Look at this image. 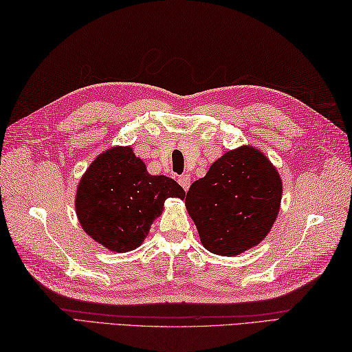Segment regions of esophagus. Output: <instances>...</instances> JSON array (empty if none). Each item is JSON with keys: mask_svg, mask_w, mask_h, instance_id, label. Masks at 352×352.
Returning <instances> with one entry per match:
<instances>
[{"mask_svg": "<svg viewBox=\"0 0 352 352\" xmlns=\"http://www.w3.org/2000/svg\"><path fill=\"white\" fill-rule=\"evenodd\" d=\"M178 183H180V186L184 190H188L189 186H190V175L189 174L180 175V177H178Z\"/></svg>", "mask_w": 352, "mask_h": 352, "instance_id": "34e87169", "label": "esophagus"}]
</instances>
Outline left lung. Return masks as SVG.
<instances>
[{
	"label": "left lung",
	"mask_w": 352,
	"mask_h": 352,
	"mask_svg": "<svg viewBox=\"0 0 352 352\" xmlns=\"http://www.w3.org/2000/svg\"><path fill=\"white\" fill-rule=\"evenodd\" d=\"M281 193L276 169L257 149L243 146L216 160L184 197L206 250L237 256L271 231Z\"/></svg>",
	"instance_id": "8db88e82"
}]
</instances>
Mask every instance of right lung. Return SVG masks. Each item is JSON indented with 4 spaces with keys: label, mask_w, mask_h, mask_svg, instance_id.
Instances as JSON below:
<instances>
[{
    "label": "right lung",
    "mask_w": 352,
    "mask_h": 352,
    "mask_svg": "<svg viewBox=\"0 0 352 352\" xmlns=\"http://www.w3.org/2000/svg\"><path fill=\"white\" fill-rule=\"evenodd\" d=\"M186 192L172 178L149 175L129 148H111L89 166L77 190L81 227L110 251H131L144 241L168 198Z\"/></svg>",
    "instance_id": "right-lung-1"
}]
</instances>
